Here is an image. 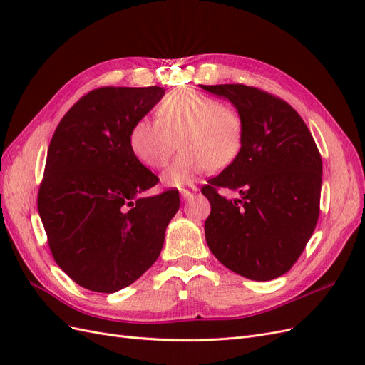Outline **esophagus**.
<instances>
[{"mask_svg": "<svg viewBox=\"0 0 365 365\" xmlns=\"http://www.w3.org/2000/svg\"><path fill=\"white\" fill-rule=\"evenodd\" d=\"M197 189H196V187L193 185L192 187V190H187V189H182L181 190V200L182 201H189L190 200V197H193V192H196Z\"/></svg>", "mask_w": 365, "mask_h": 365, "instance_id": "1", "label": "esophagus"}]
</instances>
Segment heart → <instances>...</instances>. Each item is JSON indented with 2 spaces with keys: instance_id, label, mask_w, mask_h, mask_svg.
I'll return each mask as SVG.
<instances>
[{
  "instance_id": "1",
  "label": "heart",
  "mask_w": 365,
  "mask_h": 365,
  "mask_svg": "<svg viewBox=\"0 0 365 365\" xmlns=\"http://www.w3.org/2000/svg\"><path fill=\"white\" fill-rule=\"evenodd\" d=\"M244 118L216 97L181 88L169 93L157 108V121L141 118L129 132L135 158L149 169L165 165L178 149L184 152L163 173L168 187L193 184L210 169L233 164L244 146Z\"/></svg>"
}]
</instances>
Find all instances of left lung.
I'll list each match as a JSON object with an SVG mask.
<instances>
[{
  "mask_svg": "<svg viewBox=\"0 0 365 365\" xmlns=\"http://www.w3.org/2000/svg\"><path fill=\"white\" fill-rule=\"evenodd\" d=\"M201 88L228 98L245 125L236 161L201 189L212 205L207 245L242 277L277 279L292 268L315 230L322 155L303 118L282 98L240 83ZM219 186L242 197L227 200Z\"/></svg>",
  "mask_w": 365,
  "mask_h": 365,
  "instance_id": "left-lung-1",
  "label": "left lung"
}]
</instances>
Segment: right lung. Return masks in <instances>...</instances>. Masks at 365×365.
I'll list each match as a JSON object with an SVG mask.
<instances>
[{
  "label": "right lung",
  "instance_id": "1",
  "mask_svg": "<svg viewBox=\"0 0 365 365\" xmlns=\"http://www.w3.org/2000/svg\"><path fill=\"white\" fill-rule=\"evenodd\" d=\"M160 86H105L83 96L54 130L38 212L59 268L82 288L113 294L158 259L178 190L158 182L130 150L129 132L155 106Z\"/></svg>",
  "mask_w": 365,
  "mask_h": 365
}]
</instances>
